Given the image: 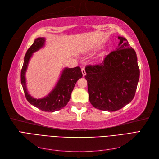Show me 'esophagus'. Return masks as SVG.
Here are the masks:
<instances>
[{
    "label": "esophagus",
    "instance_id": "1",
    "mask_svg": "<svg viewBox=\"0 0 159 159\" xmlns=\"http://www.w3.org/2000/svg\"><path fill=\"white\" fill-rule=\"evenodd\" d=\"M81 72H82L83 76H85V74H86V72H85V68H81Z\"/></svg>",
    "mask_w": 159,
    "mask_h": 159
}]
</instances>
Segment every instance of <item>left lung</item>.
I'll return each mask as SVG.
<instances>
[{"label":"left lung","instance_id":"left-lung-1","mask_svg":"<svg viewBox=\"0 0 159 159\" xmlns=\"http://www.w3.org/2000/svg\"><path fill=\"white\" fill-rule=\"evenodd\" d=\"M117 50L98 64L85 67L89 102L106 111H115L133 100L140 75L135 51L123 37Z\"/></svg>","mask_w":159,"mask_h":159}]
</instances>
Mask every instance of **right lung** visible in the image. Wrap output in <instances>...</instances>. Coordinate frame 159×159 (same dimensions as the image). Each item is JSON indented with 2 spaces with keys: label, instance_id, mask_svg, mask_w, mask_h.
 Masks as SVG:
<instances>
[{
  "label": "right lung",
  "instance_id": "1",
  "mask_svg": "<svg viewBox=\"0 0 159 159\" xmlns=\"http://www.w3.org/2000/svg\"><path fill=\"white\" fill-rule=\"evenodd\" d=\"M45 38H38L27 50L21 70V84L27 101L36 107L47 112H54L64 107L71 98V93L80 78L83 76L80 67L74 68H65L55 88L46 97L42 99H34L28 94L25 74L28 62L34 52L38 51L44 45Z\"/></svg>",
  "mask_w": 159,
  "mask_h": 159
}]
</instances>
